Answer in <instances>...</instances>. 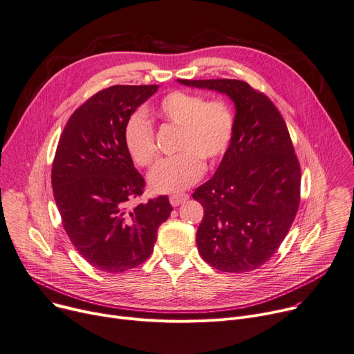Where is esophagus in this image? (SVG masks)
I'll return each instance as SVG.
<instances>
[{
	"label": "esophagus",
	"mask_w": 354,
	"mask_h": 354,
	"mask_svg": "<svg viewBox=\"0 0 354 354\" xmlns=\"http://www.w3.org/2000/svg\"><path fill=\"white\" fill-rule=\"evenodd\" d=\"M187 199H189V195H186V194H175V195L169 196V202L172 206H179L180 203L186 202Z\"/></svg>",
	"instance_id": "34e87169"
}]
</instances>
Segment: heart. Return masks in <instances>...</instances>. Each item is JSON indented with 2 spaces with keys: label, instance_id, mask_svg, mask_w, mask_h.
<instances>
[{
  "label": "heart",
  "instance_id": "obj_1",
  "mask_svg": "<svg viewBox=\"0 0 354 354\" xmlns=\"http://www.w3.org/2000/svg\"><path fill=\"white\" fill-rule=\"evenodd\" d=\"M159 120L179 128L178 155L160 160L149 175L151 189L169 194L186 189L203 174L207 165L218 163L226 153L234 132L232 108L221 100L185 91L163 95L152 112ZM124 144L132 160L151 168L158 158L155 129L142 112H132L124 125Z\"/></svg>",
  "mask_w": 354,
  "mask_h": 354
}]
</instances>
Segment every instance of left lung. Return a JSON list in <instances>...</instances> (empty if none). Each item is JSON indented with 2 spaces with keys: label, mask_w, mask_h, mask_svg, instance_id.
<instances>
[{
  "label": "left lung",
  "mask_w": 354,
  "mask_h": 354,
  "mask_svg": "<svg viewBox=\"0 0 354 354\" xmlns=\"http://www.w3.org/2000/svg\"><path fill=\"white\" fill-rule=\"evenodd\" d=\"M226 93L236 105L232 142L214 178L192 195L203 206L196 245L221 272L265 265L300 203V165L283 116L266 93L239 80H179Z\"/></svg>",
  "instance_id": "left-lung-1"
}]
</instances>
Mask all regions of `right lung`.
Segmentation results:
<instances>
[{"instance_id":"add662e5","label":"right lung","mask_w":354,"mask_h":354,"mask_svg":"<svg viewBox=\"0 0 354 354\" xmlns=\"http://www.w3.org/2000/svg\"><path fill=\"white\" fill-rule=\"evenodd\" d=\"M158 85H113L88 98L69 116L53 160L51 183L62 226L85 261L120 273L144 263L158 227L172 212L160 195L129 207L145 179L124 144L128 116Z\"/></svg>"}]
</instances>
